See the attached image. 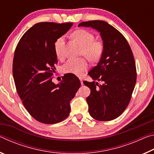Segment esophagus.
I'll return each instance as SVG.
<instances>
[{
	"label": "esophagus",
	"mask_w": 154,
	"mask_h": 154,
	"mask_svg": "<svg viewBox=\"0 0 154 154\" xmlns=\"http://www.w3.org/2000/svg\"><path fill=\"white\" fill-rule=\"evenodd\" d=\"M79 80H80V82H81V83H82V85H83V78L82 77H79Z\"/></svg>",
	"instance_id": "1"
}]
</instances>
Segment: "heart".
I'll use <instances>...</instances> for the list:
<instances>
[{"label": "heart", "mask_w": 154, "mask_h": 154, "mask_svg": "<svg viewBox=\"0 0 154 154\" xmlns=\"http://www.w3.org/2000/svg\"><path fill=\"white\" fill-rule=\"evenodd\" d=\"M73 37L82 47V54L92 62L97 61L103 55L104 44L103 41L94 40V35L92 32L84 29L75 30L72 33ZM64 36H60L54 43L57 58L62 59L64 57ZM88 64L86 60L69 59L62 66V71L65 73H71L76 75H82L88 69Z\"/></svg>", "instance_id": "1"}]
</instances>
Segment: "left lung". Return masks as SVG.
Returning a JSON list of instances; mask_svg holds the SVG:
<instances>
[{
    "mask_svg": "<svg viewBox=\"0 0 154 154\" xmlns=\"http://www.w3.org/2000/svg\"><path fill=\"white\" fill-rule=\"evenodd\" d=\"M100 32L104 51L100 60L88 72L98 82L84 81L91 89L87 97L89 113L98 121H110L119 117L128 105L137 81L134 58L128 43L119 31L105 21L80 23Z\"/></svg>",
    "mask_w": 154,
    "mask_h": 154,
    "instance_id": "left-lung-1",
    "label": "left lung"
}]
</instances>
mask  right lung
<instances>
[{
	"label": "right lung",
	"instance_id": "1",
	"mask_svg": "<svg viewBox=\"0 0 154 154\" xmlns=\"http://www.w3.org/2000/svg\"><path fill=\"white\" fill-rule=\"evenodd\" d=\"M72 23H37L22 36L15 49L13 76L25 108L36 120L59 123L70 113V102L81 86L78 77L66 74L58 84L52 82L58 63L54 43Z\"/></svg>",
	"mask_w": 154,
	"mask_h": 154
}]
</instances>
